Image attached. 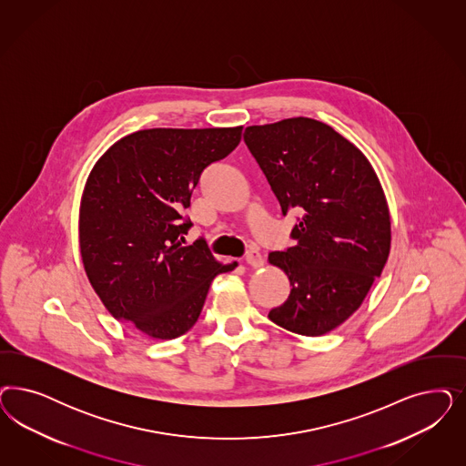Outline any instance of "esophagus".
I'll return each mask as SVG.
<instances>
[{"instance_id": "34e87169", "label": "esophagus", "mask_w": 466, "mask_h": 466, "mask_svg": "<svg viewBox=\"0 0 466 466\" xmlns=\"http://www.w3.org/2000/svg\"><path fill=\"white\" fill-rule=\"evenodd\" d=\"M245 262L248 264V266H252V268H262L264 266V258L260 256V252L256 250V248H252L247 257H245Z\"/></svg>"}]
</instances>
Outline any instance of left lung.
Segmentation results:
<instances>
[{"label":"left lung","instance_id":"1","mask_svg":"<svg viewBox=\"0 0 466 466\" xmlns=\"http://www.w3.org/2000/svg\"><path fill=\"white\" fill-rule=\"evenodd\" d=\"M243 140L283 214H301L291 231L297 245L268 257L291 286L269 319L295 334L322 336L359 310L388 262L390 216L382 185L367 156L322 121L252 125Z\"/></svg>","mask_w":466,"mask_h":466}]
</instances>
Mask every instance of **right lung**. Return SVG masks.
Segmentation results:
<instances>
[{
	"instance_id": "obj_1",
	"label": "right lung",
	"mask_w": 466,
	"mask_h": 466,
	"mask_svg": "<svg viewBox=\"0 0 466 466\" xmlns=\"http://www.w3.org/2000/svg\"><path fill=\"white\" fill-rule=\"evenodd\" d=\"M243 127L147 128L115 142L90 169L78 210L89 283L107 312L152 339L197 322L212 279L233 269L204 241L183 247L202 171L235 149Z\"/></svg>"
}]
</instances>
